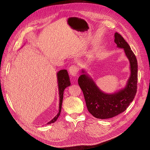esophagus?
<instances>
[{
  "instance_id": "34e87169",
  "label": "esophagus",
  "mask_w": 150,
  "mask_h": 150,
  "mask_svg": "<svg viewBox=\"0 0 150 150\" xmlns=\"http://www.w3.org/2000/svg\"><path fill=\"white\" fill-rule=\"evenodd\" d=\"M78 70H79L78 68L75 65L69 67V74L73 77H76L78 73Z\"/></svg>"
}]
</instances>
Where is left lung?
<instances>
[{
	"mask_svg": "<svg viewBox=\"0 0 150 150\" xmlns=\"http://www.w3.org/2000/svg\"><path fill=\"white\" fill-rule=\"evenodd\" d=\"M117 47L123 49L130 64V76L124 88L115 93L107 94L98 88L87 72L82 70L78 84L83 91L88 111L99 119H108L124 112L133 101L137 91L138 62L129 44L117 33L115 34Z\"/></svg>",
	"mask_w": 150,
	"mask_h": 150,
	"instance_id": "obj_1",
	"label": "left lung"
}]
</instances>
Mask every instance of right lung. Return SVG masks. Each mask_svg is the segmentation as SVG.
I'll return each mask as SVG.
<instances>
[{
  "label": "right lung",
  "instance_id": "right-lung-1",
  "mask_svg": "<svg viewBox=\"0 0 150 150\" xmlns=\"http://www.w3.org/2000/svg\"><path fill=\"white\" fill-rule=\"evenodd\" d=\"M57 84L59 89V112L57 115L54 117V118L47 122V125H50L55 122L58 117L59 116L62 108V103L63 99V94H64V89L71 85V82L69 79V76L68 75L67 71L66 69H62L57 72Z\"/></svg>",
  "mask_w": 150,
  "mask_h": 150
}]
</instances>
